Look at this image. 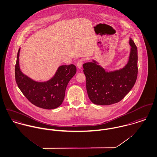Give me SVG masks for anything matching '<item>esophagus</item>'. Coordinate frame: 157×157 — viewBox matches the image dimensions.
Returning a JSON list of instances; mask_svg holds the SVG:
<instances>
[{"mask_svg":"<svg viewBox=\"0 0 157 157\" xmlns=\"http://www.w3.org/2000/svg\"><path fill=\"white\" fill-rule=\"evenodd\" d=\"M82 64H83V59H79L78 61V63H77V66H78V68L79 69H82Z\"/></svg>","mask_w":157,"mask_h":157,"instance_id":"esophagus-1","label":"esophagus"}]
</instances>
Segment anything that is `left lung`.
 <instances>
[{
  "label": "left lung",
  "mask_w": 157,
  "mask_h": 157,
  "mask_svg": "<svg viewBox=\"0 0 157 157\" xmlns=\"http://www.w3.org/2000/svg\"><path fill=\"white\" fill-rule=\"evenodd\" d=\"M129 43L131 46L129 59L122 68L108 70L94 59L83 64L87 94L93 104L109 105L117 103L134 87L138 73V53L131 38Z\"/></svg>",
  "instance_id": "obj_1"
}]
</instances>
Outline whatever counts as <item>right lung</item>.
I'll list each match as a JSON object with an SVG mask.
<instances>
[{"instance_id": "add662e5", "label": "right lung", "mask_w": 157, "mask_h": 157, "mask_svg": "<svg viewBox=\"0 0 157 157\" xmlns=\"http://www.w3.org/2000/svg\"><path fill=\"white\" fill-rule=\"evenodd\" d=\"M18 49L15 67V78L18 87L28 99L35 106L47 109H55L62 104L66 87L76 72L73 64L58 67L52 77L44 82L34 81L23 73L20 69Z\"/></svg>"}]
</instances>
